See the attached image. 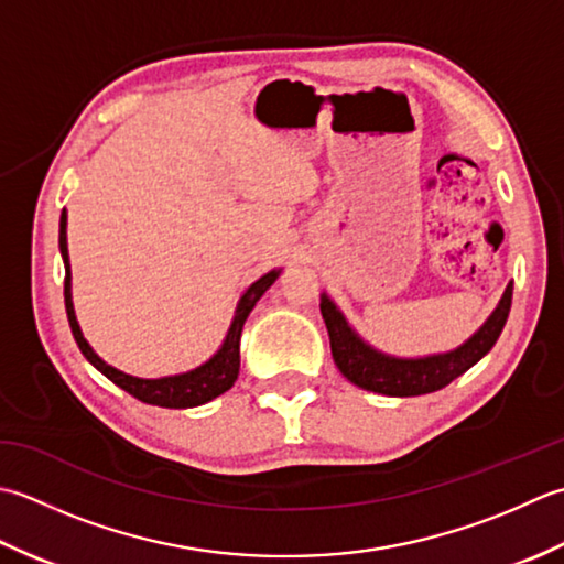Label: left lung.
<instances>
[{
	"mask_svg": "<svg viewBox=\"0 0 564 564\" xmlns=\"http://www.w3.org/2000/svg\"><path fill=\"white\" fill-rule=\"evenodd\" d=\"M513 282L503 290L499 304L489 318L481 324L463 346L447 352L423 355V358H397L372 348L360 338L348 318L343 316L336 302L324 292L321 294V316L326 321L330 352L343 377H348L355 387L384 397H419L438 392L451 384L455 377L465 375L469 367L477 365L499 340L503 324L509 318Z\"/></svg>",
	"mask_w": 564,
	"mask_h": 564,
	"instance_id": "obj_1",
	"label": "left lung"
}]
</instances>
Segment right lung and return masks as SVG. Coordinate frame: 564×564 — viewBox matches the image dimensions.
Returning a JSON list of instances; mask_svg holds the SVG:
<instances>
[{
	"label": "right lung",
	"mask_w": 564,
	"mask_h": 564,
	"mask_svg": "<svg viewBox=\"0 0 564 564\" xmlns=\"http://www.w3.org/2000/svg\"><path fill=\"white\" fill-rule=\"evenodd\" d=\"M57 243H61V256L65 262V312H67V321H70L75 343H77V348L83 350L85 358L95 365L107 379H111L113 384L121 387L123 392H129L131 397L141 399L143 404L165 406V409L202 406V404H206V401L221 397L224 392H228V389L234 387V382L238 379V370H240V333H243L246 318L260 302V296L265 294L274 284V280L280 278L282 268L262 274V278L252 282L243 292V296L238 299L236 314H234L231 326H228V330H226L221 348H218L209 360L202 362L199 367H194V370L180 372V375L143 379V377L126 375V372L117 370V367L107 365L95 350H91V346L83 336V330H79L75 306H73V272H70V256H67V212L65 209L61 214V238H57Z\"/></svg>",
	"instance_id": "obj_1"
}]
</instances>
